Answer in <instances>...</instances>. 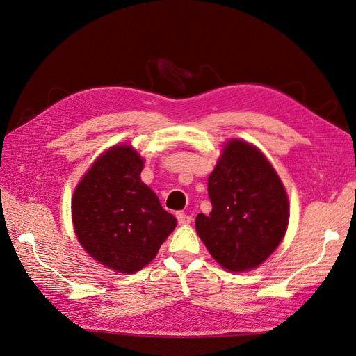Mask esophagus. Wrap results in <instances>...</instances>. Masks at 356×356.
Instances as JSON below:
<instances>
[{"label": "esophagus", "instance_id": "esophagus-1", "mask_svg": "<svg viewBox=\"0 0 356 356\" xmlns=\"http://www.w3.org/2000/svg\"><path fill=\"white\" fill-rule=\"evenodd\" d=\"M177 220H178L179 224H190V222L193 221L191 215H188V213H186V212H182V211L177 212Z\"/></svg>", "mask_w": 356, "mask_h": 356}]
</instances>
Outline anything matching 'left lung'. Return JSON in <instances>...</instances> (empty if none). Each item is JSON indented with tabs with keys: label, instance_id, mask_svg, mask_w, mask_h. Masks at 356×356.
<instances>
[{
	"label": "left lung",
	"instance_id": "left-lung-1",
	"mask_svg": "<svg viewBox=\"0 0 356 356\" xmlns=\"http://www.w3.org/2000/svg\"><path fill=\"white\" fill-rule=\"evenodd\" d=\"M209 215L196 217V232L213 260L229 272L260 266L284 239L289 204L276 170L257 147L239 139L224 145L208 178Z\"/></svg>",
	"mask_w": 356,
	"mask_h": 356
}]
</instances>
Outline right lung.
Returning <instances> with one entry per match:
<instances>
[{
	"label": "right lung",
	"mask_w": 356,
	"mask_h": 356,
	"mask_svg": "<svg viewBox=\"0 0 356 356\" xmlns=\"http://www.w3.org/2000/svg\"><path fill=\"white\" fill-rule=\"evenodd\" d=\"M143 168L131 145H114L92 165L71 202L75 234L86 252L127 275L152 263L177 227V218L141 181Z\"/></svg>",
	"instance_id": "obj_1"
}]
</instances>
